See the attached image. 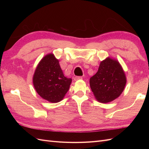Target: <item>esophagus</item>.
I'll list each match as a JSON object with an SVG mask.
<instances>
[{"instance_id": "esophagus-1", "label": "esophagus", "mask_w": 149, "mask_h": 149, "mask_svg": "<svg viewBox=\"0 0 149 149\" xmlns=\"http://www.w3.org/2000/svg\"><path fill=\"white\" fill-rule=\"evenodd\" d=\"M81 79H83L82 76H75V77L74 78V81H77V80Z\"/></svg>"}]
</instances>
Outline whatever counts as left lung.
<instances>
[{
  "mask_svg": "<svg viewBox=\"0 0 149 149\" xmlns=\"http://www.w3.org/2000/svg\"><path fill=\"white\" fill-rule=\"evenodd\" d=\"M125 75L119 61L108 57L101 62L97 73L90 78V87L96 100L107 103L118 98L126 84Z\"/></svg>",
  "mask_w": 149,
  "mask_h": 149,
  "instance_id": "left-lung-1",
  "label": "left lung"
}]
</instances>
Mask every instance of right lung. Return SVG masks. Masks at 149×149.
<instances>
[{
  "label": "right lung",
  "instance_id": "1",
  "mask_svg": "<svg viewBox=\"0 0 149 149\" xmlns=\"http://www.w3.org/2000/svg\"><path fill=\"white\" fill-rule=\"evenodd\" d=\"M71 81V78L64 76L59 61L52 53L44 56L40 61L33 77L37 93L44 100L53 103L63 99Z\"/></svg>",
  "mask_w": 149,
  "mask_h": 149
}]
</instances>
